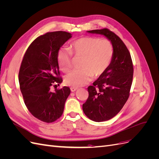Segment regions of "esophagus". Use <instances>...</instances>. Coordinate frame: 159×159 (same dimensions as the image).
Returning <instances> with one entry per match:
<instances>
[{
  "label": "esophagus",
  "instance_id": "esophagus-1",
  "mask_svg": "<svg viewBox=\"0 0 159 159\" xmlns=\"http://www.w3.org/2000/svg\"><path fill=\"white\" fill-rule=\"evenodd\" d=\"M70 89H71V91H72V92H74V91H75L77 89H78V88H74V87H71V88H70Z\"/></svg>",
  "mask_w": 159,
  "mask_h": 159
}]
</instances>
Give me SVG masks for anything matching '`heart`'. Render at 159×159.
I'll list each match as a JSON object with an SVG mask.
<instances>
[{"label": "heart", "instance_id": "b5f03b06", "mask_svg": "<svg viewBox=\"0 0 159 159\" xmlns=\"http://www.w3.org/2000/svg\"><path fill=\"white\" fill-rule=\"evenodd\" d=\"M71 50L61 48L57 60L61 70L68 72L72 67V55L83 57L81 70L72 71L65 78V82L74 88L87 84L91 77H98L106 70L111 61L113 47L109 40L94 37H83L71 44Z\"/></svg>", "mask_w": 159, "mask_h": 159}]
</instances>
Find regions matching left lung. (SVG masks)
<instances>
[{"instance_id":"1","label":"left lung","mask_w":159,"mask_h":159,"mask_svg":"<svg viewBox=\"0 0 159 159\" xmlns=\"http://www.w3.org/2000/svg\"><path fill=\"white\" fill-rule=\"evenodd\" d=\"M106 37L113 47L111 61L93 85L88 88L89 97L83 104V111L95 122L109 120L116 115L129 97L133 76L131 54L118 36L107 28L87 31Z\"/></svg>"}]
</instances>
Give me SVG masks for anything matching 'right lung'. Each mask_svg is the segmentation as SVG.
Returning a JSON list of instances; mask_svg holds the SVG:
<instances>
[{"mask_svg":"<svg viewBox=\"0 0 159 159\" xmlns=\"http://www.w3.org/2000/svg\"><path fill=\"white\" fill-rule=\"evenodd\" d=\"M71 38L69 32H48L34 40L22 61L18 80L24 102L34 117L52 123L64 111L70 89L64 86L51 90L52 86L62 82L59 78L57 55L60 48Z\"/></svg>","mask_w":159,"mask_h":159,"instance_id":"add662e5","label":"right lung"}]
</instances>
